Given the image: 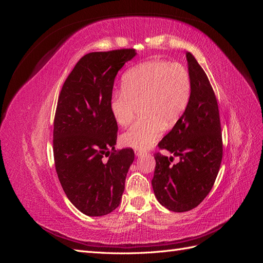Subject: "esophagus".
<instances>
[{
  "mask_svg": "<svg viewBox=\"0 0 263 263\" xmlns=\"http://www.w3.org/2000/svg\"><path fill=\"white\" fill-rule=\"evenodd\" d=\"M144 154H145V151H144V150L135 149V155H136V156H141V155H144Z\"/></svg>",
  "mask_w": 263,
  "mask_h": 263,
  "instance_id": "esophagus-1",
  "label": "esophagus"
}]
</instances>
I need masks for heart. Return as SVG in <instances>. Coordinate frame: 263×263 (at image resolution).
I'll list each match as a JSON object with an SVG mask.
<instances>
[{
	"label": "heart",
	"mask_w": 263,
	"mask_h": 263,
	"mask_svg": "<svg viewBox=\"0 0 263 263\" xmlns=\"http://www.w3.org/2000/svg\"><path fill=\"white\" fill-rule=\"evenodd\" d=\"M192 92L187 69L177 62L150 60L126 71L122 90L109 99V112L118 126L129 125L141 105L142 116L121 137L135 149L154 146L166 127L184 113Z\"/></svg>",
	"instance_id": "obj_1"
}]
</instances>
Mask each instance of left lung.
Segmentation results:
<instances>
[{
  "label": "left lung",
  "mask_w": 263,
  "mask_h": 263,
  "mask_svg": "<svg viewBox=\"0 0 263 263\" xmlns=\"http://www.w3.org/2000/svg\"><path fill=\"white\" fill-rule=\"evenodd\" d=\"M192 92L184 113L159 142L173 157L155 154L151 184L157 200L172 212H187L200 205L212 190L222 159V139L216 97L208 76L186 52Z\"/></svg>",
  "instance_id": "1"
}]
</instances>
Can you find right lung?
Returning <instances> with one entry per match:
<instances>
[{"label":"right lung","mask_w":263,"mask_h":263,"mask_svg":"<svg viewBox=\"0 0 263 263\" xmlns=\"http://www.w3.org/2000/svg\"><path fill=\"white\" fill-rule=\"evenodd\" d=\"M135 54V49H117L83 55L59 94L53 121L55 171L69 201L87 216L117 208L134 161L132 148L115 150L118 127L109 99L118 70Z\"/></svg>","instance_id":"1"}]
</instances>
